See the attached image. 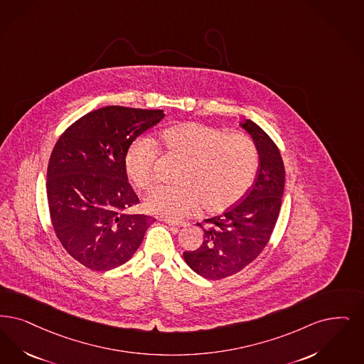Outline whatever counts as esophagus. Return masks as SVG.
I'll list each match as a JSON object with an SVG mask.
<instances>
[{"label": "esophagus", "mask_w": 364, "mask_h": 364, "mask_svg": "<svg viewBox=\"0 0 364 364\" xmlns=\"http://www.w3.org/2000/svg\"><path fill=\"white\" fill-rule=\"evenodd\" d=\"M165 223H168L169 226H173V228H186L187 226V223H184V222H176L172 219H165Z\"/></svg>", "instance_id": "esophagus-1"}]
</instances>
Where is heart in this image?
<instances>
[{
	"label": "heart",
	"mask_w": 364,
	"mask_h": 364,
	"mask_svg": "<svg viewBox=\"0 0 364 364\" xmlns=\"http://www.w3.org/2000/svg\"><path fill=\"white\" fill-rule=\"evenodd\" d=\"M159 141L181 165L177 186L159 187L146 198L150 214L181 219L199 207L207 214L225 213L244 199L257 175L259 150L245 134L187 122L161 131ZM124 169L136 188L154 184L156 146L151 139L138 138L127 147Z\"/></svg>",
	"instance_id": "b5f03b06"
}]
</instances>
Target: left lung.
<instances>
[{"label":"left lung","instance_id":"8db88e82","mask_svg":"<svg viewBox=\"0 0 364 364\" xmlns=\"http://www.w3.org/2000/svg\"><path fill=\"white\" fill-rule=\"evenodd\" d=\"M247 130L259 150V169L252 188L225 214L205 219L204 240L196 250L184 252V260L198 275L219 280L232 277L253 262L269 241L277 225L284 192V165L268 134L245 119Z\"/></svg>","mask_w":364,"mask_h":364}]
</instances>
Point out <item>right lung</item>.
<instances>
[{
    "label": "right lung",
    "mask_w": 364,
    "mask_h": 364,
    "mask_svg": "<svg viewBox=\"0 0 364 364\" xmlns=\"http://www.w3.org/2000/svg\"><path fill=\"white\" fill-rule=\"evenodd\" d=\"M162 109L108 105L92 111L59 136L47 168L51 223L62 247L92 271L129 262L156 220L127 210L139 199L127 181L124 154Z\"/></svg>",
    "instance_id": "add662e5"
}]
</instances>
